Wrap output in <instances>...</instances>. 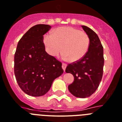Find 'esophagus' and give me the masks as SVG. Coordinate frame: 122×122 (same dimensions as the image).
<instances>
[{"label":"esophagus","instance_id":"esophagus-1","mask_svg":"<svg viewBox=\"0 0 122 122\" xmlns=\"http://www.w3.org/2000/svg\"><path fill=\"white\" fill-rule=\"evenodd\" d=\"M66 66H67L66 64H65V63H63V64H62V68H63V69L64 70V71H65V70H66Z\"/></svg>","mask_w":122,"mask_h":122}]
</instances>
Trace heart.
Listing matches in <instances>:
<instances>
[{"mask_svg":"<svg viewBox=\"0 0 122 122\" xmlns=\"http://www.w3.org/2000/svg\"><path fill=\"white\" fill-rule=\"evenodd\" d=\"M43 43L50 56H58L62 50L63 59L77 62L87 53L90 40L86 33L72 26H62L55 29L53 35H44Z\"/></svg>","mask_w":122,"mask_h":122,"instance_id":"heart-1","label":"heart"}]
</instances>
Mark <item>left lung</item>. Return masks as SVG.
<instances>
[{
	"label": "left lung",
	"instance_id": "8db88e82",
	"mask_svg": "<svg viewBox=\"0 0 122 122\" xmlns=\"http://www.w3.org/2000/svg\"><path fill=\"white\" fill-rule=\"evenodd\" d=\"M82 28L89 37V48L82 59L66 67V72L72 74L74 77L68 86L69 92L76 97L86 98L95 92L102 80L104 50L99 36L92 30L84 25Z\"/></svg>",
	"mask_w": 122,
	"mask_h": 122
}]
</instances>
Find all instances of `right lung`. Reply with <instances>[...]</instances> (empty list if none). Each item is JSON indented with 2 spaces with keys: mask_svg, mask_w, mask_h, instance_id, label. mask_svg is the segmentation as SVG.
Here are the masks:
<instances>
[{
  "mask_svg": "<svg viewBox=\"0 0 122 122\" xmlns=\"http://www.w3.org/2000/svg\"><path fill=\"white\" fill-rule=\"evenodd\" d=\"M49 25L32 26L17 45L14 56V72L18 86L25 94L40 97L46 94L55 79L63 73L62 63L45 51L43 35Z\"/></svg>",
  "mask_w": 122,
  "mask_h": 122,
  "instance_id": "obj_1",
  "label": "right lung"
}]
</instances>
